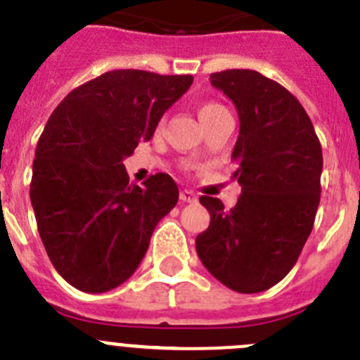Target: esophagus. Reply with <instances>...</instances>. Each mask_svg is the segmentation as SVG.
I'll list each match as a JSON object with an SVG mask.
<instances>
[{"label": "esophagus", "instance_id": "34e87169", "mask_svg": "<svg viewBox=\"0 0 360 360\" xmlns=\"http://www.w3.org/2000/svg\"><path fill=\"white\" fill-rule=\"evenodd\" d=\"M180 200H182L184 203H194L198 198H196V194L193 193V191L184 189V191H180Z\"/></svg>", "mask_w": 360, "mask_h": 360}]
</instances>
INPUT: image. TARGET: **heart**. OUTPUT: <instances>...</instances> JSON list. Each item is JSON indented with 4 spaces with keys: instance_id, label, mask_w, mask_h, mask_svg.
<instances>
[{
    "instance_id": "heart-1",
    "label": "heart",
    "mask_w": 360,
    "mask_h": 360,
    "mask_svg": "<svg viewBox=\"0 0 360 360\" xmlns=\"http://www.w3.org/2000/svg\"><path fill=\"white\" fill-rule=\"evenodd\" d=\"M217 110H223V107H221V105H217V103H205V105H202V107L198 108V115H200V120H207V117H209V115H212V114H216Z\"/></svg>"
}]
</instances>
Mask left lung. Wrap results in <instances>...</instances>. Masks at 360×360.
<instances>
[{
    "label": "left lung",
    "mask_w": 360,
    "mask_h": 360,
    "mask_svg": "<svg viewBox=\"0 0 360 360\" xmlns=\"http://www.w3.org/2000/svg\"><path fill=\"white\" fill-rule=\"evenodd\" d=\"M239 114L233 146L237 205L202 196L210 225L196 237L209 273L232 291H266L292 269L314 225L323 153L305 108L288 89L252 69L210 75Z\"/></svg>",
    "instance_id": "left-lung-1"
}]
</instances>
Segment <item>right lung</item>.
Masks as SVG:
<instances>
[{"mask_svg":"<svg viewBox=\"0 0 360 360\" xmlns=\"http://www.w3.org/2000/svg\"><path fill=\"white\" fill-rule=\"evenodd\" d=\"M191 84V75L117 69L69 92L49 115L30 200L49 260L72 288L105 292L127 282L157 223L176 205L169 174L134 186L123 160L153 137Z\"/></svg>","mask_w":360,"mask_h":360,"instance_id":"right-lung-1","label":"right lung"}]
</instances>
